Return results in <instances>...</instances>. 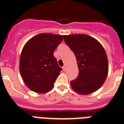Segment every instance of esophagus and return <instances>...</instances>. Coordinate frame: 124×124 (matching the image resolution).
<instances>
[{"label":"esophagus","mask_w":124,"mask_h":124,"mask_svg":"<svg viewBox=\"0 0 124 124\" xmlns=\"http://www.w3.org/2000/svg\"><path fill=\"white\" fill-rule=\"evenodd\" d=\"M65 69H66V66H63V71H65Z\"/></svg>","instance_id":"1"}]
</instances>
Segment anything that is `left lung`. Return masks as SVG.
Here are the masks:
<instances>
[{
	"instance_id": "obj_1",
	"label": "left lung",
	"mask_w": 124,
	"mask_h": 124,
	"mask_svg": "<svg viewBox=\"0 0 124 124\" xmlns=\"http://www.w3.org/2000/svg\"><path fill=\"white\" fill-rule=\"evenodd\" d=\"M64 40L75 55L79 70L76 79L70 82L71 88L82 95L96 91L108 72V58L102 45L85 34L64 35Z\"/></svg>"
}]
</instances>
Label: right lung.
Segmentation results:
<instances>
[{
	"mask_svg": "<svg viewBox=\"0 0 124 124\" xmlns=\"http://www.w3.org/2000/svg\"><path fill=\"white\" fill-rule=\"evenodd\" d=\"M63 39V35L40 33L24 45L19 60V71L26 86L37 93L48 92L62 68L53 53Z\"/></svg>",
	"mask_w": 124,
	"mask_h": 124,
	"instance_id": "add662e5",
	"label": "right lung"
}]
</instances>
